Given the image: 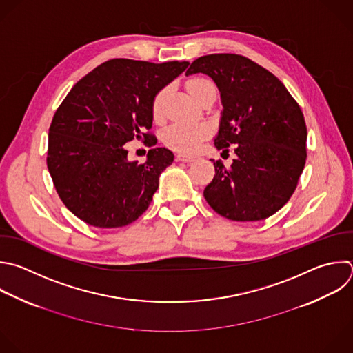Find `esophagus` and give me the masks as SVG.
Here are the masks:
<instances>
[{
	"mask_svg": "<svg viewBox=\"0 0 353 353\" xmlns=\"http://www.w3.org/2000/svg\"><path fill=\"white\" fill-rule=\"evenodd\" d=\"M177 159H179L180 162H187V163H190V162H194V161H196V157H190V155L179 154V155H177Z\"/></svg>",
	"mask_w": 353,
	"mask_h": 353,
	"instance_id": "esophagus-1",
	"label": "esophagus"
}]
</instances>
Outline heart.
Masks as SVG:
<instances>
[{
	"mask_svg": "<svg viewBox=\"0 0 353 353\" xmlns=\"http://www.w3.org/2000/svg\"><path fill=\"white\" fill-rule=\"evenodd\" d=\"M213 84L202 77H195L187 81V90L190 95L198 101L203 92L212 87ZM169 88H162L154 98L152 102V114L155 119H161L163 116V102L168 95ZM210 136V128L205 123H191V125H183L176 123L169 126L163 132V143L166 147H169L173 151L181 152V154H192L198 151L203 140H206Z\"/></svg>",
	"mask_w": 353,
	"mask_h": 353,
	"instance_id": "heart-1",
	"label": "heart"
}]
</instances>
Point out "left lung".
I'll return each instance as SVG.
<instances>
[{
    "label": "left lung",
    "mask_w": 353,
    "mask_h": 353,
    "mask_svg": "<svg viewBox=\"0 0 353 353\" xmlns=\"http://www.w3.org/2000/svg\"><path fill=\"white\" fill-rule=\"evenodd\" d=\"M203 73L217 85L223 105L214 147L236 159L230 168L212 161L214 177L203 196L220 216L263 220L294 194L306 162L303 113L285 85L269 70L236 54L195 59L187 76Z\"/></svg>",
    "instance_id": "left-lung-1"
}]
</instances>
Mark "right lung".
Returning <instances> with one entry per match:
<instances>
[{
    "instance_id": "right-lung-1",
    "label": "right lung",
    "mask_w": 353,
    "mask_h": 353,
    "mask_svg": "<svg viewBox=\"0 0 353 353\" xmlns=\"http://www.w3.org/2000/svg\"><path fill=\"white\" fill-rule=\"evenodd\" d=\"M188 62L152 63L116 58L79 80L57 109L48 134L47 166L65 206L99 228L123 227L150 206L161 173L174 155L148 151L145 163L128 159L126 143L157 139L155 95L179 77Z\"/></svg>"
}]
</instances>
